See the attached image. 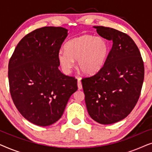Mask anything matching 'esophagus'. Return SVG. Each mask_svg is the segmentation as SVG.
<instances>
[{"instance_id":"obj_1","label":"esophagus","mask_w":152,"mask_h":152,"mask_svg":"<svg viewBox=\"0 0 152 152\" xmlns=\"http://www.w3.org/2000/svg\"><path fill=\"white\" fill-rule=\"evenodd\" d=\"M77 86H78V89H80V90L82 88V82H81V80L80 78L77 79Z\"/></svg>"}]
</instances>
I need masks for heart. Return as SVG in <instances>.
<instances>
[{
  "label": "heart",
  "instance_id": "heart-1",
  "mask_svg": "<svg viewBox=\"0 0 152 152\" xmlns=\"http://www.w3.org/2000/svg\"><path fill=\"white\" fill-rule=\"evenodd\" d=\"M64 50L57 53V59L62 70L66 73L75 65L85 75H91L98 72L107 61L110 52V45L103 37L83 34L67 41Z\"/></svg>",
  "mask_w": 152,
  "mask_h": 152
}]
</instances>
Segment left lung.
<instances>
[{"instance_id":"left-lung-1","label":"left lung","mask_w":152,"mask_h":152,"mask_svg":"<svg viewBox=\"0 0 152 152\" xmlns=\"http://www.w3.org/2000/svg\"><path fill=\"white\" fill-rule=\"evenodd\" d=\"M93 28L99 36L113 41V46L103 68L82 80L85 102L93 120L113 124L125 118L136 106L144 80V64L129 36L113 28Z\"/></svg>"}]
</instances>
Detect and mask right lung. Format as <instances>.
Instances as JSON below:
<instances>
[{"mask_svg": "<svg viewBox=\"0 0 152 152\" xmlns=\"http://www.w3.org/2000/svg\"><path fill=\"white\" fill-rule=\"evenodd\" d=\"M68 30L43 27L25 36L16 45L8 66L12 98L29 122L49 126L59 120L77 80L59 70L57 59Z\"/></svg>", "mask_w": 152, "mask_h": 152, "instance_id": "obj_1", "label": "right lung"}]
</instances>
